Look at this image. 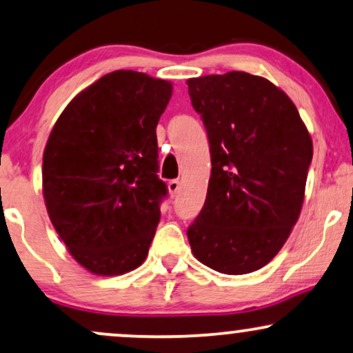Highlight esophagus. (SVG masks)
<instances>
[{"mask_svg": "<svg viewBox=\"0 0 353 353\" xmlns=\"http://www.w3.org/2000/svg\"><path fill=\"white\" fill-rule=\"evenodd\" d=\"M168 189H169V194L172 195H177L179 194V190H181V182L177 181V179H172V181H169L168 182Z\"/></svg>", "mask_w": 353, "mask_h": 353, "instance_id": "esophagus-1", "label": "esophagus"}]
</instances>
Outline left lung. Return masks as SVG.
Listing matches in <instances>:
<instances>
[{
	"instance_id": "8db88e82",
	"label": "left lung",
	"mask_w": 353,
	"mask_h": 353,
	"mask_svg": "<svg viewBox=\"0 0 353 353\" xmlns=\"http://www.w3.org/2000/svg\"><path fill=\"white\" fill-rule=\"evenodd\" d=\"M210 143L205 203L188 228L194 256L225 274L263 268L303 209L312 139L290 97L246 72L189 79Z\"/></svg>"
}]
</instances>
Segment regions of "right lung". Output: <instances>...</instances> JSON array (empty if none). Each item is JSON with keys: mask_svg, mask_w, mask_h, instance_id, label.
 I'll use <instances>...</instances> for the list:
<instances>
[{"mask_svg": "<svg viewBox=\"0 0 353 353\" xmlns=\"http://www.w3.org/2000/svg\"><path fill=\"white\" fill-rule=\"evenodd\" d=\"M172 83L114 70L67 105L42 158V194L55 232L93 274L146 260L168 188L158 177L156 126Z\"/></svg>", "mask_w": 353, "mask_h": 353, "instance_id": "1", "label": "right lung"}]
</instances>
